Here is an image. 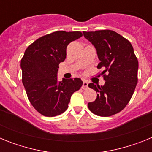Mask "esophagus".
Segmentation results:
<instances>
[{
	"mask_svg": "<svg viewBox=\"0 0 152 152\" xmlns=\"http://www.w3.org/2000/svg\"><path fill=\"white\" fill-rule=\"evenodd\" d=\"M81 88H82L83 90L88 89V83L87 82V81H84V83H83V85H82V87H81Z\"/></svg>",
	"mask_w": 152,
	"mask_h": 152,
	"instance_id": "esophagus-1",
	"label": "esophagus"
}]
</instances>
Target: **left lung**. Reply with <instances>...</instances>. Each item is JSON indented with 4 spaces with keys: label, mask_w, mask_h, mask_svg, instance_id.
I'll return each instance as SVG.
<instances>
[{
    "label": "left lung",
    "mask_w": 152,
    "mask_h": 152,
    "mask_svg": "<svg viewBox=\"0 0 152 152\" xmlns=\"http://www.w3.org/2000/svg\"><path fill=\"white\" fill-rule=\"evenodd\" d=\"M83 33L96 48L100 61L97 68L104 69L102 74L105 80L103 86L88 84L97 92L96 100L88 103V108L97 116H113L123 110L133 94L138 83L139 61L130 42L115 31Z\"/></svg>",
    "instance_id": "obj_1"
}]
</instances>
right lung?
Listing matches in <instances>:
<instances>
[{
    "label": "right lung",
    "mask_w": 152,
    "mask_h": 152,
    "mask_svg": "<svg viewBox=\"0 0 152 152\" xmlns=\"http://www.w3.org/2000/svg\"><path fill=\"white\" fill-rule=\"evenodd\" d=\"M82 36L80 31H56L37 39L24 52L20 63L23 84L32 106L43 116L64 113L73 93L82 86L80 78L57 80L58 64L66 58L67 46Z\"/></svg>",
    "instance_id": "add662e5"
}]
</instances>
